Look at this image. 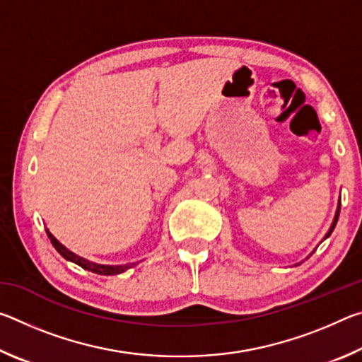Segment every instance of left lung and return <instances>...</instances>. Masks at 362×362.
Listing matches in <instances>:
<instances>
[{
    "label": "left lung",
    "instance_id": "1",
    "mask_svg": "<svg viewBox=\"0 0 362 362\" xmlns=\"http://www.w3.org/2000/svg\"><path fill=\"white\" fill-rule=\"evenodd\" d=\"M339 214H340V203H339V206H337V211H335V217H334V222H332V225H330V228H329V231H327V235H326V238H324V240H327V238L330 236V233L334 231V228H335V225H337V220H339Z\"/></svg>",
    "mask_w": 362,
    "mask_h": 362
}]
</instances>
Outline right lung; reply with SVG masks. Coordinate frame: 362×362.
I'll use <instances>...</instances> for the list:
<instances>
[{"mask_svg":"<svg viewBox=\"0 0 362 362\" xmlns=\"http://www.w3.org/2000/svg\"><path fill=\"white\" fill-rule=\"evenodd\" d=\"M46 233H47V238H49V240H51V243H52V246L56 247L57 252H59L60 255H62L65 260L76 263V265H79V267L84 268V269H88V272H93V273H95V274H102V276H113V274L124 273L126 269L129 268L127 265H116V267H112V265H99V263H94V262L86 260V259H83V257L73 254L71 250H69V249H66V247L64 246V244H60V243L56 240V238H54L52 233L49 231L47 228H46Z\"/></svg>","mask_w":362,"mask_h":362,"instance_id":"right-lung-1","label":"right lung"}]
</instances>
